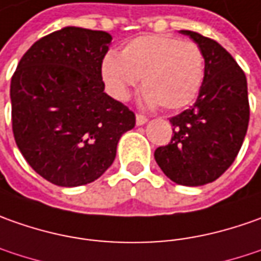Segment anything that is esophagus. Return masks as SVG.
<instances>
[{
    "label": "esophagus",
    "instance_id": "34e87169",
    "mask_svg": "<svg viewBox=\"0 0 261 261\" xmlns=\"http://www.w3.org/2000/svg\"><path fill=\"white\" fill-rule=\"evenodd\" d=\"M146 122H147V117L140 115V114L136 115V124H137V125H143V124H146Z\"/></svg>",
    "mask_w": 261,
    "mask_h": 261
}]
</instances>
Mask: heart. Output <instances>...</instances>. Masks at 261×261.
Instances as JSON below:
<instances>
[{"mask_svg":"<svg viewBox=\"0 0 261 261\" xmlns=\"http://www.w3.org/2000/svg\"><path fill=\"white\" fill-rule=\"evenodd\" d=\"M108 92L125 101L143 79V101L147 107L162 105L175 111L191 105L201 92L205 77V58L192 41L173 36L147 34L130 40L120 58L107 55L101 65Z\"/></svg>","mask_w":261,"mask_h":261,"instance_id":"1","label":"heart"}]
</instances>
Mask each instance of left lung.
Here are the masks:
<instances>
[{"mask_svg": "<svg viewBox=\"0 0 261 261\" xmlns=\"http://www.w3.org/2000/svg\"><path fill=\"white\" fill-rule=\"evenodd\" d=\"M180 33L202 50L203 85L193 107L170 118L172 140L156 148L154 159L175 184L201 186L218 179L243 146L250 120L247 79L220 43L199 33Z\"/></svg>", "mask_w": 261, "mask_h": 261, "instance_id": "8db88e82", "label": "left lung"}]
</instances>
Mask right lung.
<instances>
[{
    "label": "right lung",
    "instance_id": "1",
    "mask_svg": "<svg viewBox=\"0 0 261 261\" xmlns=\"http://www.w3.org/2000/svg\"><path fill=\"white\" fill-rule=\"evenodd\" d=\"M111 40L107 32L65 27L36 41L11 77L15 143L36 173L58 186L96 180L136 125L134 113L103 92Z\"/></svg>",
    "mask_w": 261,
    "mask_h": 261
}]
</instances>
